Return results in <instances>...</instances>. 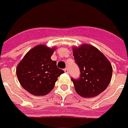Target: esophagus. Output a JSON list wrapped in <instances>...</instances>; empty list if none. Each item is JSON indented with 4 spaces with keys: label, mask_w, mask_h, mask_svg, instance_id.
<instances>
[{
    "label": "esophagus",
    "mask_w": 128,
    "mask_h": 128,
    "mask_svg": "<svg viewBox=\"0 0 128 128\" xmlns=\"http://www.w3.org/2000/svg\"><path fill=\"white\" fill-rule=\"evenodd\" d=\"M64 71H65V72H66V74H68V69L65 68V69H64Z\"/></svg>",
    "instance_id": "esophagus-1"
}]
</instances>
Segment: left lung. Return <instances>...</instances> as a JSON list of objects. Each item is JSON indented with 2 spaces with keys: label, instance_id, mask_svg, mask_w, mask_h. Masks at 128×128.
Here are the masks:
<instances>
[{
  "label": "left lung",
  "instance_id": "obj_1",
  "mask_svg": "<svg viewBox=\"0 0 128 128\" xmlns=\"http://www.w3.org/2000/svg\"><path fill=\"white\" fill-rule=\"evenodd\" d=\"M73 54L81 73L78 79L71 78L76 92L84 98L96 97L103 92L112 79L110 62L97 48L89 44L74 47Z\"/></svg>",
  "mask_w": 128,
  "mask_h": 128
}]
</instances>
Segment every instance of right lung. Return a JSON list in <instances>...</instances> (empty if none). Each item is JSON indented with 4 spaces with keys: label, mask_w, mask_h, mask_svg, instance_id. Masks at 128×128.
<instances>
[{
    "label": "right lung",
    "mask_w": 128,
    "mask_h": 128,
    "mask_svg": "<svg viewBox=\"0 0 128 128\" xmlns=\"http://www.w3.org/2000/svg\"><path fill=\"white\" fill-rule=\"evenodd\" d=\"M55 48L38 45L29 51L16 67L21 86L33 96H45L51 92L64 71L51 59Z\"/></svg>",
    "instance_id": "right-lung-1"
}]
</instances>
